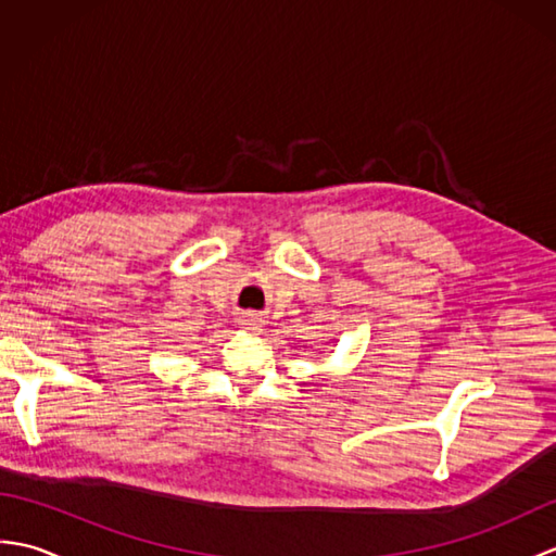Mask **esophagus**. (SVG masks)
Listing matches in <instances>:
<instances>
[{
  "label": "esophagus",
  "instance_id": "1",
  "mask_svg": "<svg viewBox=\"0 0 556 556\" xmlns=\"http://www.w3.org/2000/svg\"><path fill=\"white\" fill-rule=\"evenodd\" d=\"M243 325L257 329L260 327V317L257 315H243Z\"/></svg>",
  "mask_w": 556,
  "mask_h": 556
}]
</instances>
